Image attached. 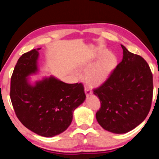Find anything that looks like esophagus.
Returning <instances> with one entry per match:
<instances>
[{
	"instance_id": "esophagus-1",
	"label": "esophagus",
	"mask_w": 159,
	"mask_h": 159,
	"mask_svg": "<svg viewBox=\"0 0 159 159\" xmlns=\"http://www.w3.org/2000/svg\"><path fill=\"white\" fill-rule=\"evenodd\" d=\"M85 95L86 96H89L90 95H92V90H91L89 88L86 87L85 86Z\"/></svg>"
}]
</instances>
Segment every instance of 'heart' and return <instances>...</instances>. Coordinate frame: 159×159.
Returning a JSON list of instances; mask_svg holds the SVG:
<instances>
[{
	"mask_svg": "<svg viewBox=\"0 0 159 159\" xmlns=\"http://www.w3.org/2000/svg\"><path fill=\"white\" fill-rule=\"evenodd\" d=\"M105 53L106 50L102 51L100 55ZM92 64L90 62L83 66L84 69H88L85 74V80L90 86L95 87L102 85L109 79L117 66L118 59L114 53L108 52L93 66Z\"/></svg>",
	"mask_w": 159,
	"mask_h": 159,
	"instance_id": "1",
	"label": "heart"
}]
</instances>
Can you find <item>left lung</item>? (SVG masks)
Masks as SVG:
<instances>
[{
	"instance_id": "8db88e82",
	"label": "left lung",
	"mask_w": 159,
	"mask_h": 159,
	"mask_svg": "<svg viewBox=\"0 0 159 159\" xmlns=\"http://www.w3.org/2000/svg\"><path fill=\"white\" fill-rule=\"evenodd\" d=\"M123 60L103 84L93 90L100 100L96 118L102 128L117 134L136 128L146 118L153 98V75L143 57L121 45Z\"/></svg>"
}]
</instances>
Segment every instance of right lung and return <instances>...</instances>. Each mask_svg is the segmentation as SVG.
Wrapping results in <instances>:
<instances>
[{
	"instance_id": "obj_1",
	"label": "right lung",
	"mask_w": 159,
	"mask_h": 159,
	"mask_svg": "<svg viewBox=\"0 0 159 159\" xmlns=\"http://www.w3.org/2000/svg\"><path fill=\"white\" fill-rule=\"evenodd\" d=\"M39 50L23 54L18 60L11 76L10 96L20 121L34 133L51 138L66 130L85 94L81 83L69 84L54 77L34 86L29 84L26 77L37 71Z\"/></svg>"
}]
</instances>
